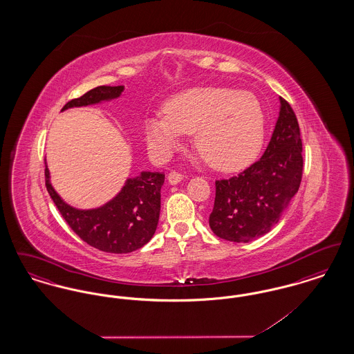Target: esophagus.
<instances>
[{
	"label": "esophagus",
	"mask_w": 354,
	"mask_h": 354,
	"mask_svg": "<svg viewBox=\"0 0 354 354\" xmlns=\"http://www.w3.org/2000/svg\"><path fill=\"white\" fill-rule=\"evenodd\" d=\"M183 179H185V175L180 174V172H178V171H172V172H169V182L171 185H178V183H180Z\"/></svg>",
	"instance_id": "esophagus-1"
}]
</instances>
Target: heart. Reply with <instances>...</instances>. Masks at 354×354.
Segmentation results:
<instances>
[{"instance_id":"b5f03b06","label":"heart","mask_w":354,"mask_h":354,"mask_svg":"<svg viewBox=\"0 0 354 354\" xmlns=\"http://www.w3.org/2000/svg\"><path fill=\"white\" fill-rule=\"evenodd\" d=\"M152 150L167 156L185 134L194 133V147L212 169L236 171L260 151L266 133L263 104L248 91L204 86L180 91L166 103V114L146 120Z\"/></svg>"}]
</instances>
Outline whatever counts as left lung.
<instances>
[{
  "mask_svg": "<svg viewBox=\"0 0 354 354\" xmlns=\"http://www.w3.org/2000/svg\"><path fill=\"white\" fill-rule=\"evenodd\" d=\"M280 115L263 156L230 179L215 182L209 215L212 232L224 240L248 243L279 223L303 178V142L290 104L280 97Z\"/></svg>",
  "mask_w": 354,
  "mask_h": 354,
  "instance_id": "1",
  "label": "left lung"
}]
</instances>
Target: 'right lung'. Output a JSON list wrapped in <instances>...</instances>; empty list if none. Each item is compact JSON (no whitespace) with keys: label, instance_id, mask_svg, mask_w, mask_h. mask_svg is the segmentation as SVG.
I'll use <instances>...</instances> for the list:
<instances>
[{"label":"right lung","instance_id":"obj_1","mask_svg":"<svg viewBox=\"0 0 354 354\" xmlns=\"http://www.w3.org/2000/svg\"><path fill=\"white\" fill-rule=\"evenodd\" d=\"M122 91L123 86H98L82 97L68 101L62 111L118 98ZM163 183V172H142L134 179H127L113 201L100 208L84 211L70 207L58 196L45 166L46 189L62 218L84 243L103 252H133L151 240L159 221Z\"/></svg>","mask_w":354,"mask_h":354}]
</instances>
